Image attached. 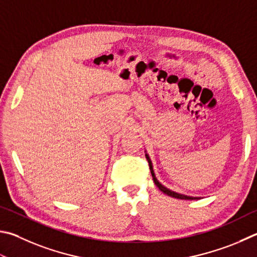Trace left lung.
Returning a JSON list of instances; mask_svg holds the SVG:
<instances>
[{"mask_svg":"<svg viewBox=\"0 0 257 257\" xmlns=\"http://www.w3.org/2000/svg\"><path fill=\"white\" fill-rule=\"evenodd\" d=\"M146 158L148 161V164H149V169H151V173H152V176H153V180H154V183L156 184V186L158 189H160L163 193H165L167 195H170V197L172 198H176V199H181V200H198L200 199L199 197H190V195H185V194H181V193H177V192H174V191H172L170 189H167L166 186L163 185L160 181L157 180V177L155 175V173H154V169H153V163L151 161V158H149L148 154H146Z\"/></svg>","mask_w":257,"mask_h":257,"instance_id":"8db88e82","label":"left lung"}]
</instances>
